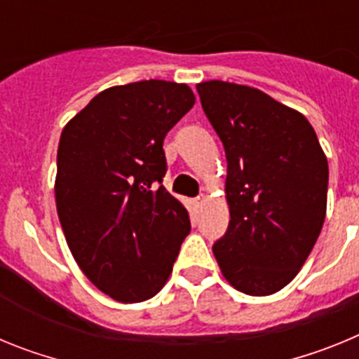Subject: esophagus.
Here are the masks:
<instances>
[{
	"mask_svg": "<svg viewBox=\"0 0 359 359\" xmlns=\"http://www.w3.org/2000/svg\"><path fill=\"white\" fill-rule=\"evenodd\" d=\"M205 201H207V196L199 194L198 198L194 199V205H196V207H203V205H205Z\"/></svg>",
	"mask_w": 359,
	"mask_h": 359,
	"instance_id": "obj_1",
	"label": "esophagus"
}]
</instances>
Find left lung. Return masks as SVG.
Returning a JSON list of instances; mask_svg holds the SVG:
<instances>
[{
  "label": "left lung",
  "mask_w": 359,
  "mask_h": 359,
  "mask_svg": "<svg viewBox=\"0 0 359 359\" xmlns=\"http://www.w3.org/2000/svg\"><path fill=\"white\" fill-rule=\"evenodd\" d=\"M226 154L230 223L214 244L230 286L266 297L287 286L315 246L327 210V156L309 120L252 86L196 84Z\"/></svg>",
  "instance_id": "obj_1"
}]
</instances>
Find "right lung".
<instances>
[{
	"label": "right lung",
	"mask_w": 359,
	"mask_h": 359,
	"mask_svg": "<svg viewBox=\"0 0 359 359\" xmlns=\"http://www.w3.org/2000/svg\"><path fill=\"white\" fill-rule=\"evenodd\" d=\"M194 102L177 82L113 86L61 133L55 205L66 243L82 273L116 302L154 297L189 236V212L160 183L165 135Z\"/></svg>",
	"instance_id": "right-lung-1"
}]
</instances>
